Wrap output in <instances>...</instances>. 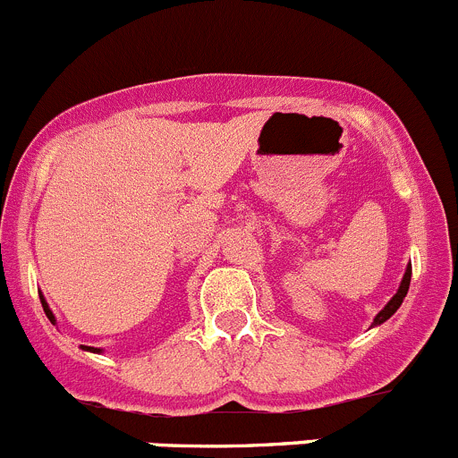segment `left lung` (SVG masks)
I'll use <instances>...</instances> for the list:
<instances>
[{
  "mask_svg": "<svg viewBox=\"0 0 458 458\" xmlns=\"http://www.w3.org/2000/svg\"><path fill=\"white\" fill-rule=\"evenodd\" d=\"M409 282H411V264H409L407 273H404V277H403V284H400V289H397V293H395V296H393L391 301H388V305L384 307V310L379 311L377 316H375L373 326H379V323H384V320H388V318H391L393 314H395V311H397V307L403 305L404 296H407V292H409Z\"/></svg>",
  "mask_w": 458,
  "mask_h": 458,
  "instance_id": "left-lung-1",
  "label": "left lung"
}]
</instances>
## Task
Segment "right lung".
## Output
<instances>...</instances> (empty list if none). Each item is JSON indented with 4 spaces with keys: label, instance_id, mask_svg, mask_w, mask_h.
Segmentation results:
<instances>
[{
    "label": "right lung",
    "instance_id": "1",
    "mask_svg": "<svg viewBox=\"0 0 458 458\" xmlns=\"http://www.w3.org/2000/svg\"><path fill=\"white\" fill-rule=\"evenodd\" d=\"M40 302H42V310H45L47 318H49V320H51V323H54V314H51L49 305H47V302H45V298H42V296H40ZM83 348H85V345H83ZM85 350H92V352H101V350H99V348H85Z\"/></svg>",
    "mask_w": 458,
    "mask_h": 458
}]
</instances>
